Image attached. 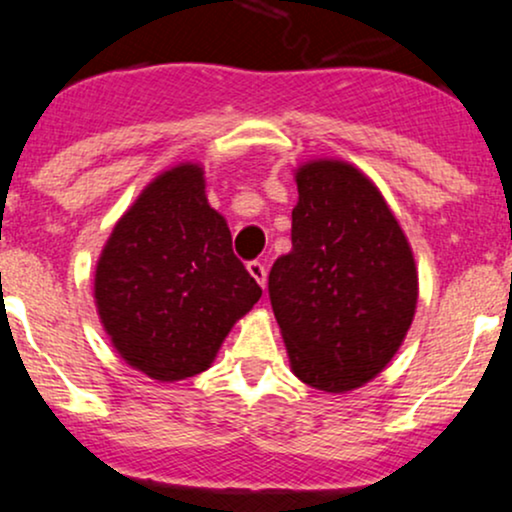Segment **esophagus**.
Here are the masks:
<instances>
[{"label": "esophagus", "instance_id": "esophagus-1", "mask_svg": "<svg viewBox=\"0 0 512 512\" xmlns=\"http://www.w3.org/2000/svg\"><path fill=\"white\" fill-rule=\"evenodd\" d=\"M248 272L252 279L262 286V289L267 286V269H264L262 262H248Z\"/></svg>", "mask_w": 512, "mask_h": 512}]
</instances>
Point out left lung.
Instances as JSON below:
<instances>
[{
	"label": "left lung",
	"mask_w": 512,
	"mask_h": 512,
	"mask_svg": "<svg viewBox=\"0 0 512 512\" xmlns=\"http://www.w3.org/2000/svg\"><path fill=\"white\" fill-rule=\"evenodd\" d=\"M291 252L269 272V298L293 375L344 395L378 378L419 301L414 252L373 180L342 158L293 170Z\"/></svg>",
	"instance_id": "8db88e82"
}]
</instances>
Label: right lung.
I'll return each mask as SVG.
<instances>
[{"label":"right lung","mask_w":512,"mask_h":512,"mask_svg":"<svg viewBox=\"0 0 512 512\" xmlns=\"http://www.w3.org/2000/svg\"><path fill=\"white\" fill-rule=\"evenodd\" d=\"M260 296L197 161L161 170L139 192L93 274V303L117 356L158 383L211 368Z\"/></svg>","instance_id":"right-lung-1"}]
</instances>
